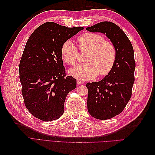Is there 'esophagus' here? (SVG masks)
Instances as JSON below:
<instances>
[{"instance_id":"esophagus-1","label":"esophagus","mask_w":155,"mask_h":155,"mask_svg":"<svg viewBox=\"0 0 155 155\" xmlns=\"http://www.w3.org/2000/svg\"><path fill=\"white\" fill-rule=\"evenodd\" d=\"M77 84H83L84 83H83V81H80V80H77Z\"/></svg>"}]
</instances>
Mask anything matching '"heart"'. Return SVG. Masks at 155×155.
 <instances>
[{"label": "heart", "mask_w": 155, "mask_h": 155, "mask_svg": "<svg viewBox=\"0 0 155 155\" xmlns=\"http://www.w3.org/2000/svg\"><path fill=\"white\" fill-rule=\"evenodd\" d=\"M81 51H88L84 64L76 66L69 71L72 77L81 80L92 79L97 77L106 75L113 68L116 60L117 51L110 42L105 41L100 35L87 32L77 39ZM61 56L63 61L71 66L77 62L78 52L71 41L62 45Z\"/></svg>", "instance_id": "heart-1"}]
</instances>
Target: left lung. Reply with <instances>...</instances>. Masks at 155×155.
I'll use <instances>...</instances> for the list:
<instances>
[{
  "mask_svg": "<svg viewBox=\"0 0 155 155\" xmlns=\"http://www.w3.org/2000/svg\"><path fill=\"white\" fill-rule=\"evenodd\" d=\"M86 30L106 35L117 51L109 73L100 81L86 84L88 113L97 119H110L124 110L131 97L135 70L134 50L126 34L113 22H101Z\"/></svg>",
  "mask_w": 155,
  "mask_h": 155,
  "instance_id": "obj_1",
  "label": "left lung"
}]
</instances>
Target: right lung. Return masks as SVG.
<instances>
[{
	"label": "right lung",
	"instance_id": "right-lung-1",
	"mask_svg": "<svg viewBox=\"0 0 155 155\" xmlns=\"http://www.w3.org/2000/svg\"><path fill=\"white\" fill-rule=\"evenodd\" d=\"M83 29L48 22L36 29L27 42L19 77L25 106L38 119L51 121L64 113L66 97L76 88L77 81L66 76L61 48Z\"/></svg>",
	"mask_w": 155,
	"mask_h": 155
}]
</instances>
